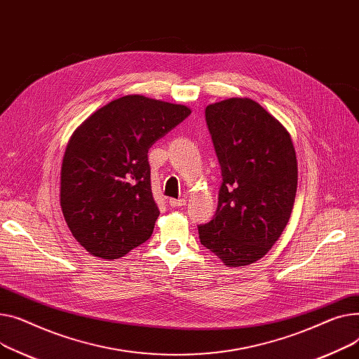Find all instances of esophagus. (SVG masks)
<instances>
[{
  "instance_id": "34e87169",
  "label": "esophagus",
  "mask_w": 359,
  "mask_h": 359,
  "mask_svg": "<svg viewBox=\"0 0 359 359\" xmlns=\"http://www.w3.org/2000/svg\"><path fill=\"white\" fill-rule=\"evenodd\" d=\"M187 204L185 198H178V200H170V205L172 208H178V207H184Z\"/></svg>"
}]
</instances>
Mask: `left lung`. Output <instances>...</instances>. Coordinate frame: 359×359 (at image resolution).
Instances as JSON below:
<instances>
[{
	"instance_id": "8db88e82",
	"label": "left lung",
	"mask_w": 359,
	"mask_h": 359,
	"mask_svg": "<svg viewBox=\"0 0 359 359\" xmlns=\"http://www.w3.org/2000/svg\"><path fill=\"white\" fill-rule=\"evenodd\" d=\"M222 170L213 219L200 242L229 266L261 259L285 229L297 191L296 151L284 126L258 102L229 98L205 109Z\"/></svg>"
}]
</instances>
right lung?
<instances>
[{
	"label": "right lung",
	"mask_w": 359,
	"mask_h": 359,
	"mask_svg": "<svg viewBox=\"0 0 359 359\" xmlns=\"http://www.w3.org/2000/svg\"><path fill=\"white\" fill-rule=\"evenodd\" d=\"M191 110L143 95L104 105L72 135L60 172V207L74 238L91 255L117 259L152 236L149 147Z\"/></svg>",
	"instance_id": "add662e5"
}]
</instances>
